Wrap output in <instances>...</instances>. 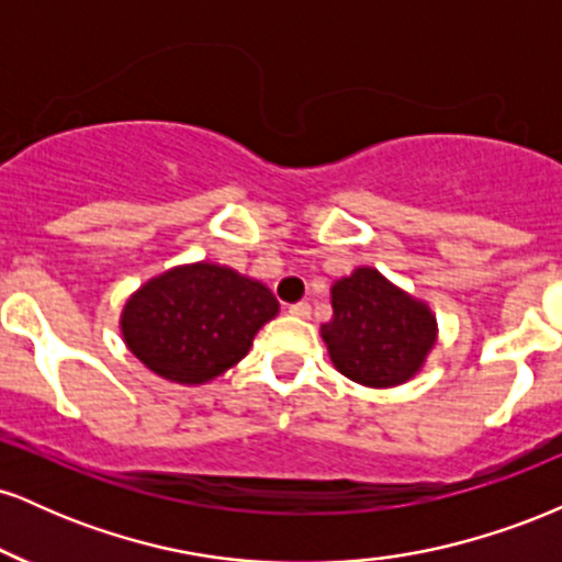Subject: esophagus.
Masks as SVG:
<instances>
[{"label":"esophagus","instance_id":"1","mask_svg":"<svg viewBox=\"0 0 562 562\" xmlns=\"http://www.w3.org/2000/svg\"><path fill=\"white\" fill-rule=\"evenodd\" d=\"M288 312L293 314V317H301V319H306V317H312V303H308V301L290 303V306H288Z\"/></svg>","mask_w":562,"mask_h":562}]
</instances>
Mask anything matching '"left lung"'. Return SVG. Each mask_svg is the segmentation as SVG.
Wrapping results in <instances>:
<instances>
[{
	"label": "left lung",
	"instance_id": "left-lung-1",
	"mask_svg": "<svg viewBox=\"0 0 562 562\" xmlns=\"http://www.w3.org/2000/svg\"><path fill=\"white\" fill-rule=\"evenodd\" d=\"M322 338L346 378L391 389L423 367L436 340V319L425 303L362 267L333 285V319L322 325Z\"/></svg>",
	"mask_w": 562,
	"mask_h": 562
}]
</instances>
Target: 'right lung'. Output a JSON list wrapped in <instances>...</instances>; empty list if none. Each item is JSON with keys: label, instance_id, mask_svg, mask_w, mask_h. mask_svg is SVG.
Here are the masks:
<instances>
[{"label": "right lung", "instance_id": "obj_1", "mask_svg": "<svg viewBox=\"0 0 562 562\" xmlns=\"http://www.w3.org/2000/svg\"><path fill=\"white\" fill-rule=\"evenodd\" d=\"M277 308L267 285L200 261L142 285L126 301L121 333L156 375L198 385L240 362Z\"/></svg>", "mask_w": 562, "mask_h": 562}]
</instances>
